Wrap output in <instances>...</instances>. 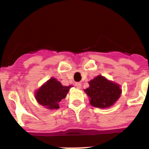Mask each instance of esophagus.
I'll return each mask as SVG.
<instances>
[{
    "label": "esophagus",
    "instance_id": "esophagus-1",
    "mask_svg": "<svg viewBox=\"0 0 149 149\" xmlns=\"http://www.w3.org/2000/svg\"><path fill=\"white\" fill-rule=\"evenodd\" d=\"M75 86H76L78 88H81L82 84L81 83H79V82H76V83L75 84Z\"/></svg>",
    "mask_w": 149,
    "mask_h": 149
}]
</instances>
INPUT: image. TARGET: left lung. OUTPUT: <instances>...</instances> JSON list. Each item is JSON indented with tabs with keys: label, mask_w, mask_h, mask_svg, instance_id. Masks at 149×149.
Listing matches in <instances>:
<instances>
[{
	"label": "left lung",
	"mask_w": 149,
	"mask_h": 149,
	"mask_svg": "<svg viewBox=\"0 0 149 149\" xmlns=\"http://www.w3.org/2000/svg\"><path fill=\"white\" fill-rule=\"evenodd\" d=\"M88 84L89 87L84 91L90 98V104L95 107H109L120 97V86L102 76L94 78Z\"/></svg>",
	"instance_id": "1"
}]
</instances>
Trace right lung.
Returning a JSON list of instances; mask_svg holds the SVG:
<instances>
[{"instance_id": "add662e5", "label": "right lung", "mask_w": 149, "mask_h": 149, "mask_svg": "<svg viewBox=\"0 0 149 149\" xmlns=\"http://www.w3.org/2000/svg\"><path fill=\"white\" fill-rule=\"evenodd\" d=\"M71 86H63L56 79L52 78L42 86L36 92L35 97L37 102L48 109H58L59 103L65 98Z\"/></svg>"}]
</instances>
